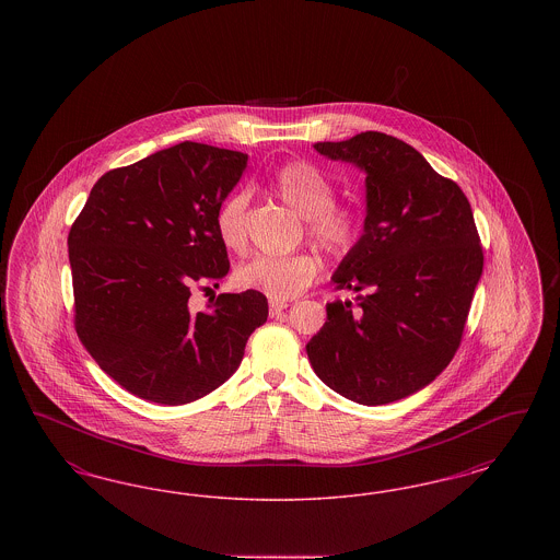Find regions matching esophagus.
Returning a JSON list of instances; mask_svg holds the SVG:
<instances>
[{"label": "esophagus", "instance_id": "obj_1", "mask_svg": "<svg viewBox=\"0 0 560 560\" xmlns=\"http://www.w3.org/2000/svg\"><path fill=\"white\" fill-rule=\"evenodd\" d=\"M288 308V302H277V300H270V317H277L279 313H283Z\"/></svg>", "mask_w": 560, "mask_h": 560}]
</instances>
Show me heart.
<instances>
[{"mask_svg":"<svg viewBox=\"0 0 560 560\" xmlns=\"http://www.w3.org/2000/svg\"><path fill=\"white\" fill-rule=\"evenodd\" d=\"M270 187L293 212L306 218V233L323 254L345 258L357 245L361 213L352 206L334 201V183L317 165L302 160L288 161L275 170ZM247 192H231L220 201L213 215L218 240L237 254L247 247ZM317 272L319 265L311 254L258 256L237 268L235 281L243 290L265 293L270 300L283 302L306 290Z\"/></svg>","mask_w":560,"mask_h":560,"instance_id":"b5f03b06","label":"heart"}]
</instances>
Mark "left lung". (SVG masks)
Instances as JSON below:
<instances>
[{"instance_id":"obj_1","label":"left lung","mask_w":560,"mask_h":560,"mask_svg":"<svg viewBox=\"0 0 560 560\" xmlns=\"http://www.w3.org/2000/svg\"><path fill=\"white\" fill-rule=\"evenodd\" d=\"M315 149L368 174V215L331 277L357 298L327 304L308 361L354 402L405 399L443 372L462 342L482 272L475 215L462 188L395 136L361 132Z\"/></svg>"}]
</instances>
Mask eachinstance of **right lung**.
Returning a JSON list of instances; mask_svg holds the SVG:
<instances>
[{
	"instance_id": "1",
	"label": "right lung",
	"mask_w": 560,
	"mask_h": 560,
	"mask_svg": "<svg viewBox=\"0 0 560 560\" xmlns=\"http://www.w3.org/2000/svg\"><path fill=\"white\" fill-rule=\"evenodd\" d=\"M245 165L240 151L180 142L101 176L71 226L75 331L133 397L185 405L210 395L267 320V295L252 290L188 308L192 288H215L231 268L213 215Z\"/></svg>"
}]
</instances>
